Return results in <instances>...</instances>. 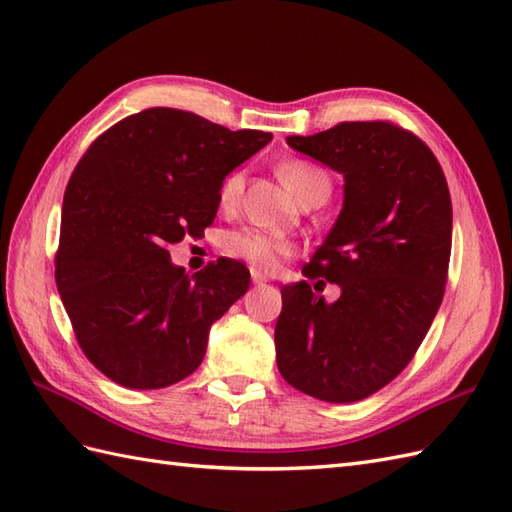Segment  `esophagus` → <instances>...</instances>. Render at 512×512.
Segmentation results:
<instances>
[{"label":"esophagus","mask_w":512,"mask_h":512,"mask_svg":"<svg viewBox=\"0 0 512 512\" xmlns=\"http://www.w3.org/2000/svg\"><path fill=\"white\" fill-rule=\"evenodd\" d=\"M251 277H253V283H255V285H259V283H266V281L270 279L268 275H264V272L257 270V268H253V270H251Z\"/></svg>","instance_id":"esophagus-1"}]
</instances>
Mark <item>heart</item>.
<instances>
[{
    "instance_id": "heart-1",
    "label": "heart",
    "mask_w": 512,
    "mask_h": 512,
    "mask_svg": "<svg viewBox=\"0 0 512 512\" xmlns=\"http://www.w3.org/2000/svg\"><path fill=\"white\" fill-rule=\"evenodd\" d=\"M277 172L285 187L301 202H307L320 194L329 196L331 192L327 172L305 159H285L279 163ZM244 183L246 178L242 170H233L222 178L218 187V200L224 209L237 207V202H240L244 194ZM224 251L231 257L248 261V264L259 270H272L283 257H288L294 251V244L281 235H272L257 227H244L224 237Z\"/></svg>"
}]
</instances>
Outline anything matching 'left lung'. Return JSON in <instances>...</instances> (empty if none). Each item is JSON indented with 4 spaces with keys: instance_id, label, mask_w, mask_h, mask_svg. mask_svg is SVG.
Instances as JSON below:
<instances>
[{
    "instance_id": "1",
    "label": "left lung",
    "mask_w": 512,
    "mask_h": 512,
    "mask_svg": "<svg viewBox=\"0 0 512 512\" xmlns=\"http://www.w3.org/2000/svg\"><path fill=\"white\" fill-rule=\"evenodd\" d=\"M288 146L344 176V205L307 281L281 288L277 366L305 395L360 401L410 364L441 307L449 187L434 152L392 122H342ZM327 282L341 285L334 304L319 296Z\"/></svg>"
}]
</instances>
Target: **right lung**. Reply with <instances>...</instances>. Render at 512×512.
<instances>
[{"instance_id":"add662e5","label":"right lung","mask_w":512,"mask_h":512,"mask_svg":"<svg viewBox=\"0 0 512 512\" xmlns=\"http://www.w3.org/2000/svg\"><path fill=\"white\" fill-rule=\"evenodd\" d=\"M270 139L154 106L82 154L63 198L56 285L82 353L115 384L157 390L192 375L211 325L246 294L240 261L189 277L168 246L209 227L222 178Z\"/></svg>"}]
</instances>
